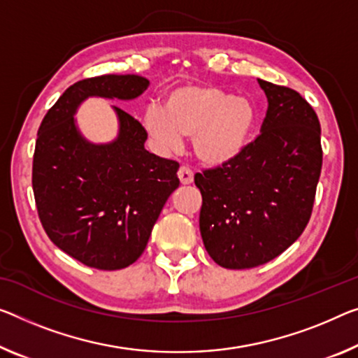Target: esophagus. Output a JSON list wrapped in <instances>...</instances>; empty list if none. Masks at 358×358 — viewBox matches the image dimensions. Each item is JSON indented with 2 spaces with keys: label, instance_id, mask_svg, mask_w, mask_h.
<instances>
[{
  "label": "esophagus",
  "instance_id": "1",
  "mask_svg": "<svg viewBox=\"0 0 358 358\" xmlns=\"http://www.w3.org/2000/svg\"><path fill=\"white\" fill-rule=\"evenodd\" d=\"M178 176H179L180 184L189 185V184L194 182V173H192V169H190V168H187V166H180V168H179V171H178Z\"/></svg>",
  "mask_w": 358,
  "mask_h": 358
}]
</instances>
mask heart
Returning a JSON list of instances; mask_svg holds the SVG:
<instances>
[{
  "label": "heart",
  "mask_w": 358,
  "mask_h": 358,
  "mask_svg": "<svg viewBox=\"0 0 358 358\" xmlns=\"http://www.w3.org/2000/svg\"><path fill=\"white\" fill-rule=\"evenodd\" d=\"M251 99L213 85H182L150 106L142 117L147 134L164 152H178L182 136H194V152L206 166H225L238 158L256 128Z\"/></svg>",
  "instance_id": "heart-1"
}]
</instances>
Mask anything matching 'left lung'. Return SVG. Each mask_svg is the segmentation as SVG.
<instances>
[{
    "mask_svg": "<svg viewBox=\"0 0 358 358\" xmlns=\"http://www.w3.org/2000/svg\"><path fill=\"white\" fill-rule=\"evenodd\" d=\"M257 83L268 102L261 136L235 162L195 174L203 245L225 268L262 266L299 238L322 171L313 108L294 90Z\"/></svg>",
    "mask_w": 358,
    "mask_h": 358,
    "instance_id": "obj_1",
    "label": "left lung"
}]
</instances>
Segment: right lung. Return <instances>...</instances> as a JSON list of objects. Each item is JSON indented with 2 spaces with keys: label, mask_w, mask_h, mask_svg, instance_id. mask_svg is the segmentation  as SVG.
I'll use <instances>...</instances> for the list:
<instances>
[{
  "label": "right lung",
  "mask_w": 358,
  "mask_h": 358,
  "mask_svg": "<svg viewBox=\"0 0 358 358\" xmlns=\"http://www.w3.org/2000/svg\"><path fill=\"white\" fill-rule=\"evenodd\" d=\"M139 75H102L70 86L43 118L33 155L38 216L57 248L99 271L131 266L144 252L179 163L145 150L147 131L124 110L118 134L96 144L81 134L76 110L90 97L133 101L147 90Z\"/></svg>",
  "instance_id": "1"
}]
</instances>
